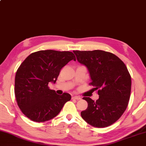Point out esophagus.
Returning a JSON list of instances; mask_svg holds the SVG:
<instances>
[{
  "label": "esophagus",
  "instance_id": "obj_1",
  "mask_svg": "<svg viewBox=\"0 0 146 146\" xmlns=\"http://www.w3.org/2000/svg\"><path fill=\"white\" fill-rule=\"evenodd\" d=\"M72 99H76V100H80L81 99V98L78 96H74L72 97Z\"/></svg>",
  "mask_w": 146,
  "mask_h": 146
}]
</instances>
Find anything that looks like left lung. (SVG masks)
I'll return each mask as SVG.
<instances>
[{
  "label": "left lung",
  "instance_id": "left-lung-1",
  "mask_svg": "<svg viewBox=\"0 0 146 146\" xmlns=\"http://www.w3.org/2000/svg\"><path fill=\"white\" fill-rule=\"evenodd\" d=\"M78 62L87 67L99 98L88 103L82 117L91 126L104 128L113 124L126 110L131 90V77L127 66L113 53L102 50L73 51Z\"/></svg>",
  "mask_w": 146,
  "mask_h": 146
}]
</instances>
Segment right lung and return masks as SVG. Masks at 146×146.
<instances>
[{"label":"right lung","mask_w":146,"mask_h":146,"mask_svg":"<svg viewBox=\"0 0 146 146\" xmlns=\"http://www.w3.org/2000/svg\"><path fill=\"white\" fill-rule=\"evenodd\" d=\"M76 60L70 51L42 50L31 53L22 62L15 77V95L17 105L26 117L44 122L57 116L70 94L59 95L48 87L55 84L62 67Z\"/></svg>","instance_id":"1"}]
</instances>
